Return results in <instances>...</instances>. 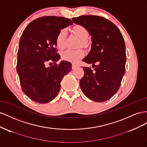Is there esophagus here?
Returning a JSON list of instances; mask_svg holds the SVG:
<instances>
[{"label": "esophagus", "mask_w": 147, "mask_h": 147, "mask_svg": "<svg viewBox=\"0 0 147 147\" xmlns=\"http://www.w3.org/2000/svg\"><path fill=\"white\" fill-rule=\"evenodd\" d=\"M78 67V65H75V64H73L72 65V69H76V68Z\"/></svg>", "instance_id": "1"}]
</instances>
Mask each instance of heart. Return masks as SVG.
Segmentation results:
<instances>
[{
    "mask_svg": "<svg viewBox=\"0 0 147 147\" xmlns=\"http://www.w3.org/2000/svg\"><path fill=\"white\" fill-rule=\"evenodd\" d=\"M73 31L76 35L81 40L82 45L86 44V40L89 36V32L81 25H76L73 28ZM66 37V30L62 29L58 33L56 38V44L58 49L61 50L65 48ZM85 55V52L83 50H67L62 53V58L64 60L76 63L81 59Z\"/></svg>",
    "mask_w": 147,
    "mask_h": 147,
    "instance_id": "heart-1",
    "label": "heart"
}]
</instances>
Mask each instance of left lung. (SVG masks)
Returning a JSON list of instances; mask_svg holds the SVG:
<instances>
[{
    "label": "left lung",
    "mask_w": 147,
    "mask_h": 147,
    "mask_svg": "<svg viewBox=\"0 0 147 147\" xmlns=\"http://www.w3.org/2000/svg\"><path fill=\"white\" fill-rule=\"evenodd\" d=\"M72 22L84 27L92 39L91 49L82 61L95 68L83 67L81 89L94 102L107 101L119 89L125 73L126 55L122 34L115 24L102 16L82 15L73 18Z\"/></svg>",
    "instance_id": "1"
}]
</instances>
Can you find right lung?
Segmentation results:
<instances>
[{"instance_id":"1","label":"right lung","mask_w":147,"mask_h":147,"mask_svg":"<svg viewBox=\"0 0 147 147\" xmlns=\"http://www.w3.org/2000/svg\"><path fill=\"white\" fill-rule=\"evenodd\" d=\"M71 24L69 19L46 16L32 21L24 29L19 42L16 71L23 92L32 101H52L60 91L63 78L71 71L72 65L67 61L45 65L60 59L57 53V36L61 29Z\"/></svg>"}]
</instances>
